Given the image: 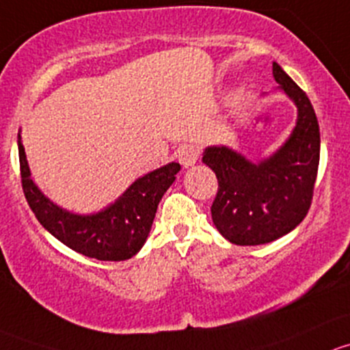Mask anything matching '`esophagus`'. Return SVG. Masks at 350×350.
<instances>
[{"label": "esophagus", "mask_w": 350, "mask_h": 350, "mask_svg": "<svg viewBox=\"0 0 350 350\" xmlns=\"http://www.w3.org/2000/svg\"><path fill=\"white\" fill-rule=\"evenodd\" d=\"M199 160V150L196 146H182L178 150V161L183 168H190Z\"/></svg>", "instance_id": "obj_1"}]
</instances>
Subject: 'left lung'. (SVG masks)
I'll list each match as a JSON object with an SVG mask.
<instances>
[{
	"mask_svg": "<svg viewBox=\"0 0 350 350\" xmlns=\"http://www.w3.org/2000/svg\"><path fill=\"white\" fill-rule=\"evenodd\" d=\"M273 77L297 106V124L268 158L251 161L229 146H207L202 161L219 182L212 221L237 246L271 243L307 215L320 160V129L312 103L276 62Z\"/></svg>",
	"mask_w": 350,
	"mask_h": 350,
	"instance_id": "8db88e82",
	"label": "left lung"
}]
</instances>
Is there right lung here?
Here are the masks:
<instances>
[{"instance_id":"right-lung-1","label":"right lung","mask_w":350,"mask_h":350,"mask_svg":"<svg viewBox=\"0 0 350 350\" xmlns=\"http://www.w3.org/2000/svg\"><path fill=\"white\" fill-rule=\"evenodd\" d=\"M21 133V131H20ZM18 133L21 185L38 222L67 247L99 261H124L146 243L158 204L180 172L176 161L139 176L113 204L94 214H74L52 202L33 182Z\"/></svg>"}]
</instances>
